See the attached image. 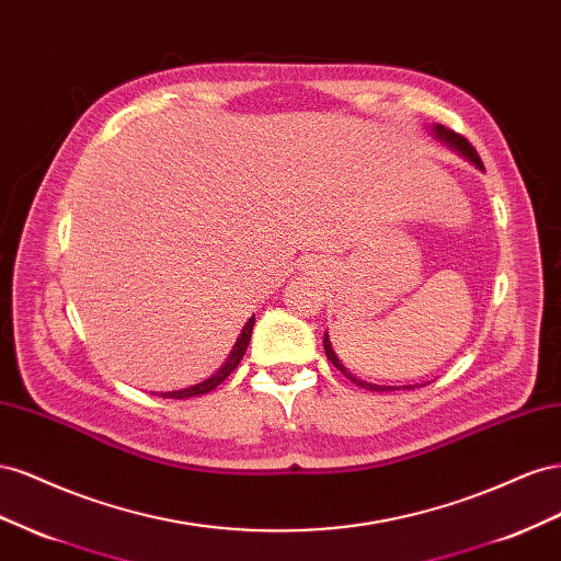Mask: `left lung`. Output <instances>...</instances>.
Listing matches in <instances>:
<instances>
[{
	"label": "left lung",
	"instance_id": "obj_1",
	"mask_svg": "<svg viewBox=\"0 0 561 561\" xmlns=\"http://www.w3.org/2000/svg\"><path fill=\"white\" fill-rule=\"evenodd\" d=\"M432 138L435 140H439L442 146H446L449 150H454L458 157H462V159H468L470 164H474V169H479V171H484V164H482V159H479V154H477V150L470 146V142L462 138L460 134H454L451 129H444L442 124H432ZM324 352H327V357H329V362L335 366V369L339 371H343V376H347L352 382H355V386H359V388H366V390H374V392H390V390H413V388H423V386H427V382H419V386H376V382H366V380H362V378H357L355 374H350L347 369H345V364L339 359V355H335L333 352V345H331V339H329V333H324Z\"/></svg>",
	"mask_w": 561,
	"mask_h": 561
}]
</instances>
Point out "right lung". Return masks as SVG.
Instances as JSON below:
<instances>
[{
    "mask_svg": "<svg viewBox=\"0 0 561 561\" xmlns=\"http://www.w3.org/2000/svg\"><path fill=\"white\" fill-rule=\"evenodd\" d=\"M253 324H255V314L249 319V322L244 324V329H242V333L237 335V343L232 345V350H230V355H228V359L222 362V366L220 369L214 374V376H209L206 380H202V382H197V386H190V388H183V390H171V392H159L162 397H167V399H187V397H197V394H206V392H211V390H216L222 380H226L234 369H237V364L242 362V357H244V352H247V347H249V341H251V331H253Z\"/></svg>",
    "mask_w": 561,
    "mask_h": 561,
    "instance_id": "obj_1",
    "label": "right lung"
}]
</instances>
